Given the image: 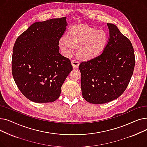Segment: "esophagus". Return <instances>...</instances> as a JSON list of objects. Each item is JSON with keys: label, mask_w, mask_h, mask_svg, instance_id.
Returning a JSON list of instances; mask_svg holds the SVG:
<instances>
[{"label": "esophagus", "mask_w": 147, "mask_h": 147, "mask_svg": "<svg viewBox=\"0 0 147 147\" xmlns=\"http://www.w3.org/2000/svg\"><path fill=\"white\" fill-rule=\"evenodd\" d=\"M71 62V64H72V66L74 69L78 68L79 67V61H77L76 60H72Z\"/></svg>", "instance_id": "obj_1"}]
</instances>
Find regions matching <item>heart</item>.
I'll return each instance as SVG.
<instances>
[{"mask_svg":"<svg viewBox=\"0 0 147 147\" xmlns=\"http://www.w3.org/2000/svg\"><path fill=\"white\" fill-rule=\"evenodd\" d=\"M109 40L106 31L97 30L86 25L73 27L59 40L62 52L69 56L76 46V53L83 59H89L97 56L105 48Z\"/></svg>","mask_w":147,"mask_h":147,"instance_id":"heart-1","label":"heart"}]
</instances>
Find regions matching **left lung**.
Listing matches in <instances>:
<instances>
[{"instance_id":"left-lung-1","label":"left lung","mask_w":147,"mask_h":147,"mask_svg":"<svg viewBox=\"0 0 147 147\" xmlns=\"http://www.w3.org/2000/svg\"><path fill=\"white\" fill-rule=\"evenodd\" d=\"M107 26L109 38L102 53L79 65L82 95L92 104H105L119 98L126 89L135 67L130 41L116 26Z\"/></svg>"}]
</instances>
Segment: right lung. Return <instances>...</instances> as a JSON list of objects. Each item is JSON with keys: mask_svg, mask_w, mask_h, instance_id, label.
Segmentation results:
<instances>
[{"mask_svg": "<svg viewBox=\"0 0 147 147\" xmlns=\"http://www.w3.org/2000/svg\"><path fill=\"white\" fill-rule=\"evenodd\" d=\"M67 25L66 17L36 22L15 42L12 76L21 93L30 101H56L73 70L70 61L59 52V40Z\"/></svg>", "mask_w": 147, "mask_h": 147, "instance_id": "obj_1", "label": "right lung"}]
</instances>
